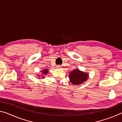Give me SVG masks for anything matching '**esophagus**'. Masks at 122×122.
Segmentation results:
<instances>
[{
    "label": "esophagus",
    "mask_w": 122,
    "mask_h": 122,
    "mask_svg": "<svg viewBox=\"0 0 122 122\" xmlns=\"http://www.w3.org/2000/svg\"><path fill=\"white\" fill-rule=\"evenodd\" d=\"M56 68H58V69H61L62 67L60 65H58V66H56Z\"/></svg>",
    "instance_id": "34e87169"
}]
</instances>
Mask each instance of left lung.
<instances>
[{
    "mask_svg": "<svg viewBox=\"0 0 122 122\" xmlns=\"http://www.w3.org/2000/svg\"><path fill=\"white\" fill-rule=\"evenodd\" d=\"M69 78L70 82L74 85H79L87 81L89 74L88 73L82 71L79 69L76 68L70 72Z\"/></svg>",
    "mask_w": 122,
    "mask_h": 122,
    "instance_id": "1",
    "label": "left lung"
}]
</instances>
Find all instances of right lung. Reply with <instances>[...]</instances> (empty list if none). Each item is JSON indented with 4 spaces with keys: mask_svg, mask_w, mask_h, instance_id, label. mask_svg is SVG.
Here are the masks:
<instances>
[{
    "mask_svg": "<svg viewBox=\"0 0 122 122\" xmlns=\"http://www.w3.org/2000/svg\"><path fill=\"white\" fill-rule=\"evenodd\" d=\"M48 71H49L48 69H46V68L43 69V70H42V71H40L41 75H38V74H36L37 76H38V77H39V78H40V79L41 78H44L45 77V76L47 74H48Z\"/></svg>",
    "mask_w": 122,
    "mask_h": 122,
    "instance_id": "right-lung-1",
    "label": "right lung"
}]
</instances>
